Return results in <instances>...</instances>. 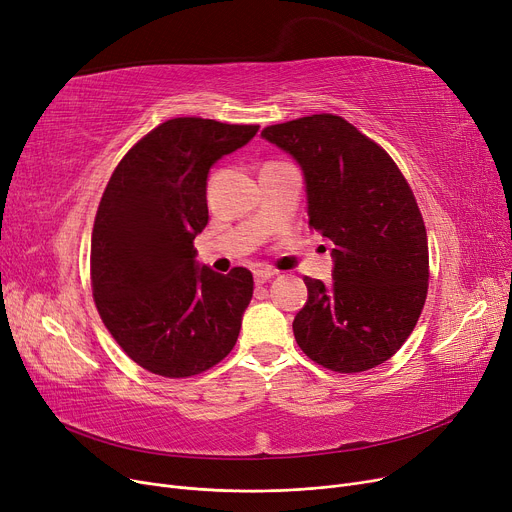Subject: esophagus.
Wrapping results in <instances>:
<instances>
[{
	"mask_svg": "<svg viewBox=\"0 0 512 512\" xmlns=\"http://www.w3.org/2000/svg\"><path fill=\"white\" fill-rule=\"evenodd\" d=\"M253 276H255V282H257V284H263V282H267V280H272V278L276 276V272L270 270V267H261V270H257Z\"/></svg>",
	"mask_w": 512,
	"mask_h": 512,
	"instance_id": "esophagus-1",
	"label": "esophagus"
}]
</instances>
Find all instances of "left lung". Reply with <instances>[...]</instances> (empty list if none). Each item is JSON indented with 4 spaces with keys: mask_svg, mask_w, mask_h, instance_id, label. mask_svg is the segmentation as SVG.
<instances>
[{
    "mask_svg": "<svg viewBox=\"0 0 512 512\" xmlns=\"http://www.w3.org/2000/svg\"><path fill=\"white\" fill-rule=\"evenodd\" d=\"M261 137L297 161L309 226L334 242L332 284L303 278L307 303L292 321L303 353L338 373L388 361L427 297L423 218L392 157L340 116L267 126Z\"/></svg>",
    "mask_w": 512,
    "mask_h": 512,
    "instance_id": "1",
    "label": "left lung"
}]
</instances>
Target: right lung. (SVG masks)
Here are the masks:
<instances>
[{"label":"right lung","instance_id":"add662e5","mask_svg":"<svg viewBox=\"0 0 512 512\" xmlns=\"http://www.w3.org/2000/svg\"><path fill=\"white\" fill-rule=\"evenodd\" d=\"M257 130L168 120L124 155L105 186L91 238L93 297L122 351L151 373L197 375L236 344L253 276L201 265L193 240L209 220V170Z\"/></svg>","mask_w":512,"mask_h":512}]
</instances>
